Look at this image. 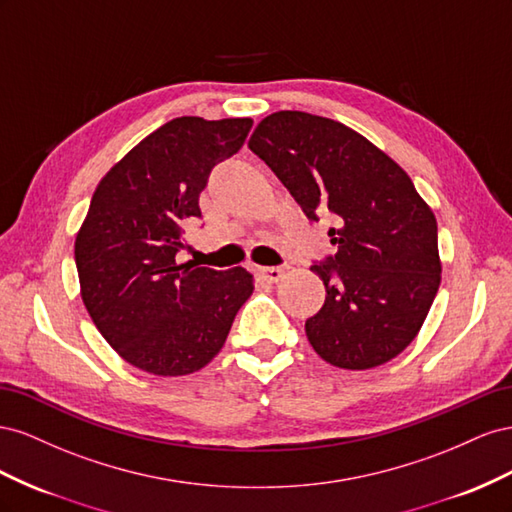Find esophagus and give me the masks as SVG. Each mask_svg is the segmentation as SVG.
<instances>
[{"label": "esophagus", "instance_id": "esophagus-1", "mask_svg": "<svg viewBox=\"0 0 512 512\" xmlns=\"http://www.w3.org/2000/svg\"><path fill=\"white\" fill-rule=\"evenodd\" d=\"M257 274L261 276V279H266L270 283H276V281L283 279L285 270L279 268V266H261V268H257Z\"/></svg>", "mask_w": 512, "mask_h": 512}]
</instances>
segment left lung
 Wrapping results in <instances>:
<instances>
[{
	"label": "left lung",
	"instance_id": "obj_1",
	"mask_svg": "<svg viewBox=\"0 0 512 512\" xmlns=\"http://www.w3.org/2000/svg\"><path fill=\"white\" fill-rule=\"evenodd\" d=\"M313 223L332 216L337 253L313 261L326 302L306 319L315 352L371 369L414 341L440 287L437 223L392 158L341 122L304 111L268 115L248 141Z\"/></svg>",
	"mask_w": 512,
	"mask_h": 512
}]
</instances>
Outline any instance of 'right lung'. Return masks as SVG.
Here are the masks:
<instances>
[{"label":"right lung","instance_id":"obj_1","mask_svg":"<svg viewBox=\"0 0 512 512\" xmlns=\"http://www.w3.org/2000/svg\"><path fill=\"white\" fill-rule=\"evenodd\" d=\"M253 120L175 118L100 180L75 242L81 298L102 337L133 367L195 373L221 352L253 294L244 268L178 264L212 169L236 154Z\"/></svg>","mask_w":512,"mask_h":512}]
</instances>
